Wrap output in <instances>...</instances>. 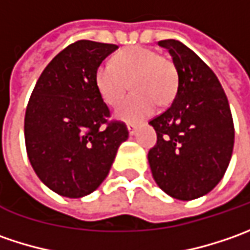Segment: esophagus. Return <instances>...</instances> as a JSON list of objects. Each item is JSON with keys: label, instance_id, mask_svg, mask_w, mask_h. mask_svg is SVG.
Returning <instances> with one entry per match:
<instances>
[{"label": "esophagus", "instance_id": "1", "mask_svg": "<svg viewBox=\"0 0 250 250\" xmlns=\"http://www.w3.org/2000/svg\"><path fill=\"white\" fill-rule=\"evenodd\" d=\"M128 132H129V135H135V133H136V126L129 124V125H128Z\"/></svg>", "mask_w": 250, "mask_h": 250}]
</instances>
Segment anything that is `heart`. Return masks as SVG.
Segmentation results:
<instances>
[{
	"label": "heart",
	"mask_w": 250,
	"mask_h": 250,
	"mask_svg": "<svg viewBox=\"0 0 250 250\" xmlns=\"http://www.w3.org/2000/svg\"><path fill=\"white\" fill-rule=\"evenodd\" d=\"M129 83L133 93L121 103L115 115L126 122H139L154 112L156 104L167 105L174 99L178 87L175 63L156 50L132 45L115 54L112 63H100L94 72L96 89L110 107L122 100Z\"/></svg>",
	"instance_id": "b5f03b06"
}]
</instances>
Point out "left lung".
Wrapping results in <instances>:
<instances>
[{
	"mask_svg": "<svg viewBox=\"0 0 250 250\" xmlns=\"http://www.w3.org/2000/svg\"><path fill=\"white\" fill-rule=\"evenodd\" d=\"M178 72L171 107L149 124L157 133L150 169L167 195L192 200L208 193L226 174L234 149V122L216 73L178 40H161Z\"/></svg>",
	"mask_w": 250,
	"mask_h": 250,
	"instance_id": "obj_1",
	"label": "left lung"
}]
</instances>
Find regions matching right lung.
<instances>
[{"label": "right lung", "mask_w": 250, "mask_h": 250, "mask_svg": "<svg viewBox=\"0 0 250 250\" xmlns=\"http://www.w3.org/2000/svg\"><path fill=\"white\" fill-rule=\"evenodd\" d=\"M115 44L79 40L45 66L24 115L29 161L45 187L65 197H83L107 178L126 125L108 121L110 110L94 72Z\"/></svg>", "instance_id": "1"}]
</instances>
